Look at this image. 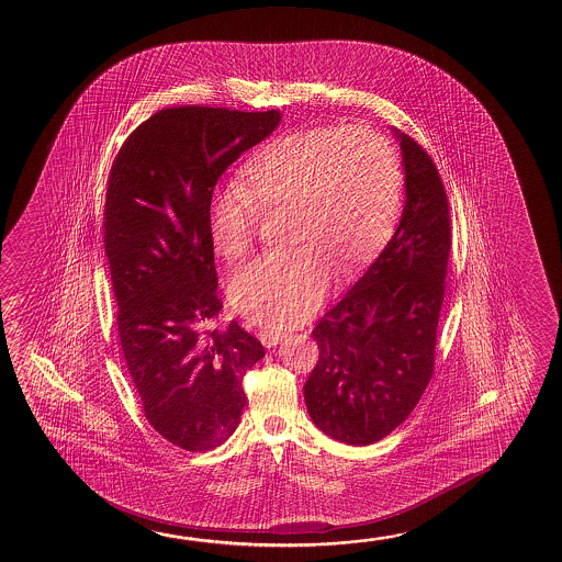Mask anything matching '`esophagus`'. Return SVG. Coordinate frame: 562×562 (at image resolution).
Masks as SVG:
<instances>
[{"label": "esophagus", "instance_id": "esophagus-1", "mask_svg": "<svg viewBox=\"0 0 562 562\" xmlns=\"http://www.w3.org/2000/svg\"><path fill=\"white\" fill-rule=\"evenodd\" d=\"M284 338V331L272 330V328H265V330L259 331V339H261L265 347L277 346Z\"/></svg>", "mask_w": 562, "mask_h": 562}]
</instances>
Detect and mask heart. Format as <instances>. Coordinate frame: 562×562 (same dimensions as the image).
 I'll return each instance as SVG.
<instances>
[{
	"instance_id": "obj_1",
	"label": "heart",
	"mask_w": 562,
	"mask_h": 562,
	"mask_svg": "<svg viewBox=\"0 0 562 562\" xmlns=\"http://www.w3.org/2000/svg\"><path fill=\"white\" fill-rule=\"evenodd\" d=\"M403 167L392 142L353 124H323L272 139L249 159L244 182L209 207V238L224 261L254 247L261 213L285 211L292 249L259 257L232 278V305L285 328L323 301L330 270L353 274L392 238L403 205Z\"/></svg>"
}]
</instances>
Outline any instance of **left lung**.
<instances>
[{"instance_id":"8db88e82","label":"left lung","mask_w":562,"mask_h":562,"mask_svg":"<svg viewBox=\"0 0 562 562\" xmlns=\"http://www.w3.org/2000/svg\"><path fill=\"white\" fill-rule=\"evenodd\" d=\"M395 136L407 192L400 226L313 330L318 361L305 405L326 436L347 446H370L405 423L434 374L451 216L430 155L407 134Z\"/></svg>"}]
</instances>
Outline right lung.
Here are the masks:
<instances>
[{
    "instance_id": "right-lung-1",
    "label": "right lung",
    "mask_w": 562,
    "mask_h": 562,
    "mask_svg": "<svg viewBox=\"0 0 562 562\" xmlns=\"http://www.w3.org/2000/svg\"><path fill=\"white\" fill-rule=\"evenodd\" d=\"M278 124L277 109H161L124 139L109 172L103 241L124 361L147 423L186 451L231 438L244 376L265 357L238 323L213 328L223 301L209 207L224 170Z\"/></svg>"
}]
</instances>
